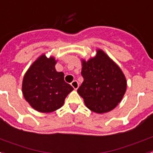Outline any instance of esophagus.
<instances>
[{"instance_id": "obj_1", "label": "esophagus", "mask_w": 153, "mask_h": 153, "mask_svg": "<svg viewBox=\"0 0 153 153\" xmlns=\"http://www.w3.org/2000/svg\"><path fill=\"white\" fill-rule=\"evenodd\" d=\"M71 85H72V87H73V88L75 89V90H76V89L79 88V83H78L76 80H74V81L72 82Z\"/></svg>"}]
</instances>
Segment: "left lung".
I'll return each instance as SVG.
<instances>
[{"label":"left lung","instance_id":"left-lung-1","mask_svg":"<svg viewBox=\"0 0 153 153\" xmlns=\"http://www.w3.org/2000/svg\"><path fill=\"white\" fill-rule=\"evenodd\" d=\"M84 82L78 94L86 106L96 113L113 110L122 100L127 89V80L120 68L104 52L98 49L94 58L82 60Z\"/></svg>","mask_w":153,"mask_h":153}]
</instances>
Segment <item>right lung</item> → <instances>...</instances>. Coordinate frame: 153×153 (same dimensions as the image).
<instances>
[{
    "mask_svg": "<svg viewBox=\"0 0 153 153\" xmlns=\"http://www.w3.org/2000/svg\"><path fill=\"white\" fill-rule=\"evenodd\" d=\"M54 57L40 55L26 73L22 94L29 104L40 113H51L61 108L65 98L74 90L64 80V74L55 69Z\"/></svg>",
    "mask_w": 153,
    "mask_h": 153,
    "instance_id": "right-lung-1",
    "label": "right lung"
}]
</instances>
